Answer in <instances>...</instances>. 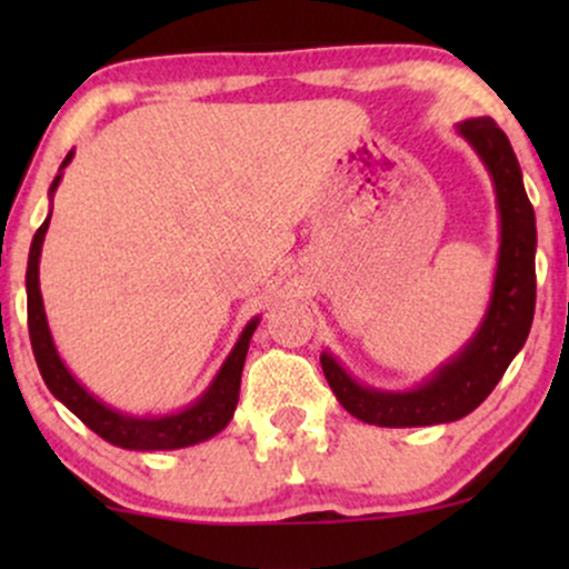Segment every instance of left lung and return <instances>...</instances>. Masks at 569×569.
<instances>
[{
    "label": "left lung",
    "mask_w": 569,
    "mask_h": 569,
    "mask_svg": "<svg viewBox=\"0 0 569 569\" xmlns=\"http://www.w3.org/2000/svg\"><path fill=\"white\" fill-rule=\"evenodd\" d=\"M476 158L485 162L495 187L500 219L498 264L492 291L479 326L422 382L403 390H385L350 375L337 356L321 352L326 382L337 401L361 422L380 428H422L455 422L471 415L506 375L516 352L525 348L535 316V230L532 202L525 192L521 168L511 141L489 117H473L455 126Z\"/></svg>",
    "instance_id": "1"
}]
</instances>
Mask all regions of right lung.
<instances>
[{
    "mask_svg": "<svg viewBox=\"0 0 569 569\" xmlns=\"http://www.w3.org/2000/svg\"><path fill=\"white\" fill-rule=\"evenodd\" d=\"M74 158V149L63 158L58 168L53 184L48 189V198L53 202V194L63 179V168ZM50 217L53 208L48 211V219L42 221L34 240L29 248V267H26V302H29V337L31 350H34L39 375L50 388L58 401L67 407L71 415H77L93 433L101 436L103 441L114 443L120 449H136V452H166V449H184L194 443L213 439L230 426L234 407L240 396V375H243L246 352L251 345L253 331H257L262 316H253L243 326L238 342L232 345L230 356L224 358L208 388L187 403L184 409L168 411V415H130V411L109 407L107 401L90 393L84 385L71 375V369L63 363L58 352L53 335H50L48 316H44L42 291H39V257H42L44 234H48Z\"/></svg>",
    "mask_w": 569,
    "mask_h": 569,
    "instance_id": "obj_1",
    "label": "right lung"
}]
</instances>
